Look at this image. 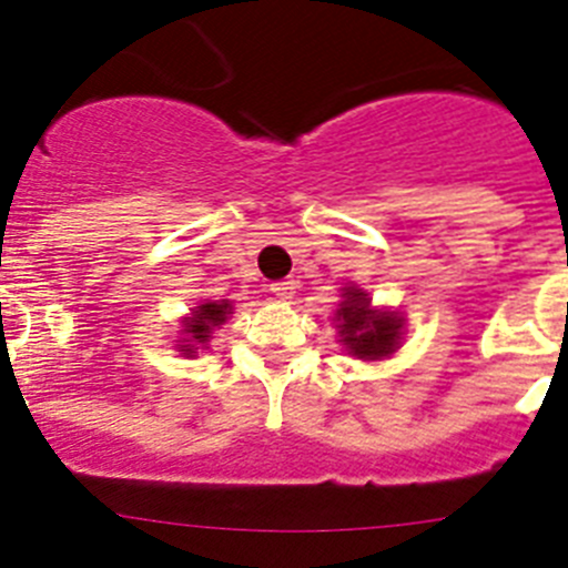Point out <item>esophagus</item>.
Instances as JSON below:
<instances>
[{
    "mask_svg": "<svg viewBox=\"0 0 568 568\" xmlns=\"http://www.w3.org/2000/svg\"><path fill=\"white\" fill-rule=\"evenodd\" d=\"M270 290H273L275 298L287 301V298H293V295H295V281H275Z\"/></svg>",
    "mask_w": 568,
    "mask_h": 568,
    "instance_id": "obj_1",
    "label": "esophagus"
}]
</instances>
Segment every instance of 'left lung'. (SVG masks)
Segmentation results:
<instances>
[{
  "label": "left lung",
  "instance_id": "8db88e82",
  "mask_svg": "<svg viewBox=\"0 0 568 568\" xmlns=\"http://www.w3.org/2000/svg\"><path fill=\"white\" fill-rule=\"evenodd\" d=\"M335 321H338L344 344L358 358H384V355L395 353V346H398L400 321L395 315H381L369 310V301L358 290L346 293Z\"/></svg>",
  "mask_w": 568,
  "mask_h": 568
}]
</instances>
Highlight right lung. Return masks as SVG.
<instances>
[{"mask_svg":"<svg viewBox=\"0 0 568 568\" xmlns=\"http://www.w3.org/2000/svg\"><path fill=\"white\" fill-rule=\"evenodd\" d=\"M230 315V304L227 301H207V304H202V307L195 310L193 318L184 324V333L190 335V338L184 341H195V344H204V341L210 338V329L219 327L224 318ZM187 346V349H182V353H193L195 346L193 344H182Z\"/></svg>","mask_w":568,"mask_h":568,"instance_id":"1","label":"right lung"}]
</instances>
